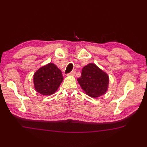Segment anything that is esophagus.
Returning <instances> with one entry per match:
<instances>
[{
  "instance_id": "esophagus-1",
  "label": "esophagus",
  "mask_w": 147,
  "mask_h": 147,
  "mask_svg": "<svg viewBox=\"0 0 147 147\" xmlns=\"http://www.w3.org/2000/svg\"><path fill=\"white\" fill-rule=\"evenodd\" d=\"M76 70H73V71H71L70 73L68 74L67 76H75V75H76Z\"/></svg>"
}]
</instances>
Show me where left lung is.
<instances>
[{
	"mask_svg": "<svg viewBox=\"0 0 147 147\" xmlns=\"http://www.w3.org/2000/svg\"><path fill=\"white\" fill-rule=\"evenodd\" d=\"M78 82L88 96L97 97L105 94L107 90L109 77L95 64L90 63L85 66Z\"/></svg>",
	"mask_w": 147,
	"mask_h": 147,
	"instance_id": "obj_1",
	"label": "left lung"
}]
</instances>
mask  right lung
<instances>
[{
    "label": "right lung",
    "mask_w": 147,
    "mask_h": 147,
    "mask_svg": "<svg viewBox=\"0 0 147 147\" xmlns=\"http://www.w3.org/2000/svg\"><path fill=\"white\" fill-rule=\"evenodd\" d=\"M33 77L35 89L45 96L56 92L63 80L61 70L52 63L41 67L36 71Z\"/></svg>",
    "instance_id": "add662e5"
}]
</instances>
